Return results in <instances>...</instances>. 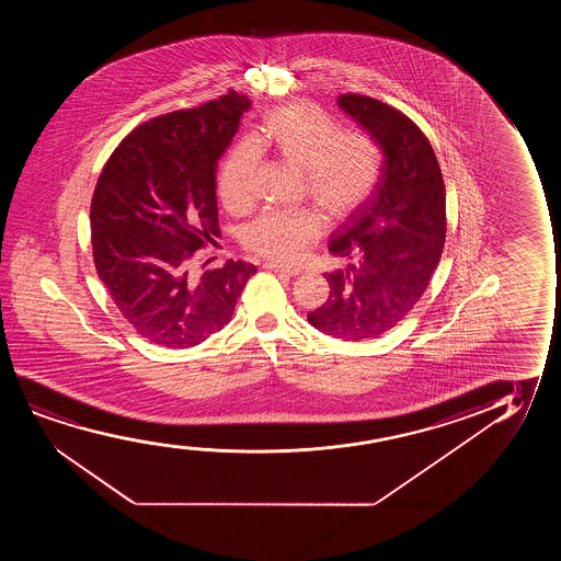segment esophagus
<instances>
[{
  "label": "esophagus",
  "mask_w": 561,
  "mask_h": 561,
  "mask_svg": "<svg viewBox=\"0 0 561 561\" xmlns=\"http://www.w3.org/2000/svg\"><path fill=\"white\" fill-rule=\"evenodd\" d=\"M264 268L272 270V272H276V274H282V276L295 277L299 276V268H289V266H282V264H274V262H266L264 264Z\"/></svg>",
  "instance_id": "1"
}]
</instances>
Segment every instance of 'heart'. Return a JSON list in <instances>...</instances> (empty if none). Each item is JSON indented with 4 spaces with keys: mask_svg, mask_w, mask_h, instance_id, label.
<instances>
[{
    "mask_svg": "<svg viewBox=\"0 0 561 561\" xmlns=\"http://www.w3.org/2000/svg\"><path fill=\"white\" fill-rule=\"evenodd\" d=\"M262 141L297 170L310 199L330 222L356 213L376 192L381 178V149L364 131H341L339 124L310 101H293L268 113ZM259 162L253 141L231 149L218 174V195L230 213L245 210ZM322 218L314 210H266L247 224L243 245L276 262H297L322 236Z\"/></svg>",
    "mask_w": 561,
    "mask_h": 561,
    "instance_id": "heart-1",
    "label": "heart"
}]
</instances>
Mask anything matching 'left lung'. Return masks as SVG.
Segmentation results:
<instances>
[{"label": "left lung", "mask_w": 561, "mask_h": 561, "mask_svg": "<svg viewBox=\"0 0 561 561\" xmlns=\"http://www.w3.org/2000/svg\"><path fill=\"white\" fill-rule=\"evenodd\" d=\"M337 105L376 139L383 164L368 203L331 236L330 253L351 262L325 274L330 297L308 322L364 341L402 322L427 289L445 247V182L430 139L407 115L358 93L339 95Z\"/></svg>", "instance_id": "1"}]
</instances>
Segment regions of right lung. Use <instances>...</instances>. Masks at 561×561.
Segmentation results:
<instances>
[{
	"mask_svg": "<svg viewBox=\"0 0 561 561\" xmlns=\"http://www.w3.org/2000/svg\"><path fill=\"white\" fill-rule=\"evenodd\" d=\"M251 101L238 92L141 124L116 147L93 192L95 270L124 320L167 348L203 343L230 322L256 266L192 272L220 236L216 164Z\"/></svg>",
	"mask_w": 561,
	"mask_h": 561,
	"instance_id": "right-lung-1",
	"label": "right lung"
}]
</instances>
